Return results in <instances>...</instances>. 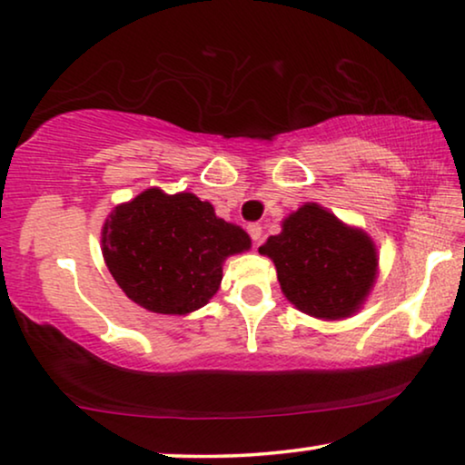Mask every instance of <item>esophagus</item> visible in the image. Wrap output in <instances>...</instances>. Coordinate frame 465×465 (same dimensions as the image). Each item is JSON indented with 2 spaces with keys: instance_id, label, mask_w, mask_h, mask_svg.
Returning <instances> with one entry per match:
<instances>
[{
  "instance_id": "1",
  "label": "esophagus",
  "mask_w": 465,
  "mask_h": 465,
  "mask_svg": "<svg viewBox=\"0 0 465 465\" xmlns=\"http://www.w3.org/2000/svg\"><path fill=\"white\" fill-rule=\"evenodd\" d=\"M248 233H251V238L254 242H259L262 238V227L259 223H251L248 225Z\"/></svg>"
}]
</instances>
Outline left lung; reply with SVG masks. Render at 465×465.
I'll use <instances>...</instances> for the list:
<instances>
[{"instance_id":"1","label":"left lung","mask_w":465,"mask_h":465,"mask_svg":"<svg viewBox=\"0 0 465 465\" xmlns=\"http://www.w3.org/2000/svg\"><path fill=\"white\" fill-rule=\"evenodd\" d=\"M259 252L273 261L283 296L317 320L355 315L378 280L373 240L317 203L290 213Z\"/></svg>"}]
</instances>
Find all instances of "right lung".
<instances>
[{"label": "right lung", "mask_w": 465, "mask_h": 465, "mask_svg": "<svg viewBox=\"0 0 465 465\" xmlns=\"http://www.w3.org/2000/svg\"><path fill=\"white\" fill-rule=\"evenodd\" d=\"M251 235L214 214L196 193L148 188L104 221L102 254L127 299L150 313L188 315L223 280L227 256L251 251Z\"/></svg>", "instance_id": "1"}]
</instances>
